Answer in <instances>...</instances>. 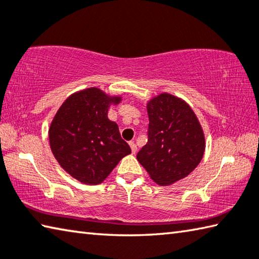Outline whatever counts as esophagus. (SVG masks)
I'll return each mask as SVG.
<instances>
[{
	"label": "esophagus",
	"instance_id": "obj_1",
	"mask_svg": "<svg viewBox=\"0 0 259 259\" xmlns=\"http://www.w3.org/2000/svg\"><path fill=\"white\" fill-rule=\"evenodd\" d=\"M129 145H130V147H131V152H133V154H136L137 153V145L135 144V142H130L129 143Z\"/></svg>",
	"mask_w": 259,
	"mask_h": 259
}]
</instances>
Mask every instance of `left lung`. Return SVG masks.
<instances>
[{"label":"left lung","instance_id":"obj_1","mask_svg":"<svg viewBox=\"0 0 259 259\" xmlns=\"http://www.w3.org/2000/svg\"><path fill=\"white\" fill-rule=\"evenodd\" d=\"M147 112L148 140L137 159L157 185H172L194 171L203 158V129L191 107L171 94L150 100Z\"/></svg>","mask_w":259,"mask_h":259}]
</instances>
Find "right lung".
Wrapping results in <instances>:
<instances>
[{"label":"right lung","mask_w":259,"mask_h":259,"mask_svg":"<svg viewBox=\"0 0 259 259\" xmlns=\"http://www.w3.org/2000/svg\"><path fill=\"white\" fill-rule=\"evenodd\" d=\"M120 101L92 87L70 95L56 112L49 130L52 153L78 181L98 185L131 153L119 126L107 117L110 105Z\"/></svg>","instance_id":"add662e5"}]
</instances>
